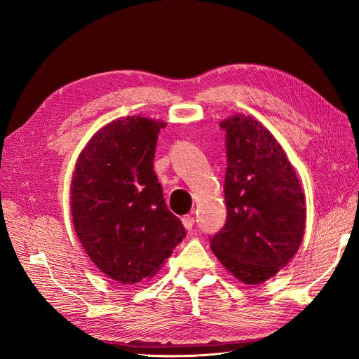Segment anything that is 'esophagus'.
<instances>
[{
    "instance_id": "1",
    "label": "esophagus",
    "mask_w": 359,
    "mask_h": 359,
    "mask_svg": "<svg viewBox=\"0 0 359 359\" xmlns=\"http://www.w3.org/2000/svg\"><path fill=\"white\" fill-rule=\"evenodd\" d=\"M182 224H184V227H186L187 231H191L193 229V224H194V217L190 215V214L184 215L182 217Z\"/></svg>"
}]
</instances>
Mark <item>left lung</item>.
Listing matches in <instances>:
<instances>
[{"mask_svg": "<svg viewBox=\"0 0 359 359\" xmlns=\"http://www.w3.org/2000/svg\"><path fill=\"white\" fill-rule=\"evenodd\" d=\"M220 127L226 135L227 217L210 243L229 273L245 285H259L295 256L306 201L283 148L262 124L240 114Z\"/></svg>", "mask_w": 359, "mask_h": 359, "instance_id": "obj_1", "label": "left lung"}]
</instances>
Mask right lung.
<instances>
[{"instance_id": "add662e5", "label": "right lung", "mask_w": 359, "mask_h": 359, "mask_svg": "<svg viewBox=\"0 0 359 359\" xmlns=\"http://www.w3.org/2000/svg\"><path fill=\"white\" fill-rule=\"evenodd\" d=\"M165 126L139 115L116 119L93 136L76 163L74 231L94 265L123 285L153 277L186 235L154 172Z\"/></svg>"}]
</instances>
